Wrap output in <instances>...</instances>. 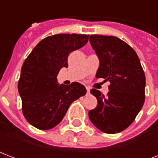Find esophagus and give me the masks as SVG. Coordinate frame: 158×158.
Listing matches in <instances>:
<instances>
[{
	"label": "esophagus",
	"mask_w": 158,
	"mask_h": 158,
	"mask_svg": "<svg viewBox=\"0 0 158 158\" xmlns=\"http://www.w3.org/2000/svg\"><path fill=\"white\" fill-rule=\"evenodd\" d=\"M86 89H87V93L89 94V91H90V88L89 86H86Z\"/></svg>",
	"instance_id": "obj_1"
}]
</instances>
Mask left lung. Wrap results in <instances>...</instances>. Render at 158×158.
<instances>
[{"label":"left lung","mask_w":158,"mask_h":158,"mask_svg":"<svg viewBox=\"0 0 158 158\" xmlns=\"http://www.w3.org/2000/svg\"><path fill=\"white\" fill-rule=\"evenodd\" d=\"M89 42L100 62L96 78L110 83L107 96L90 90L98 106L89 111V119L102 132L120 133L131 125L144 103V72L135 51L120 38L91 35Z\"/></svg>","instance_id":"obj_1"}]
</instances>
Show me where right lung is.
<instances>
[{"label":"right lung","mask_w":158,"mask_h":158,"mask_svg":"<svg viewBox=\"0 0 158 158\" xmlns=\"http://www.w3.org/2000/svg\"><path fill=\"white\" fill-rule=\"evenodd\" d=\"M86 34H56L44 38L23 62L18 83L22 111L30 125L50 130L59 124L70 104L86 94L79 83L69 85L57 82L61 68L68 67V56L89 41Z\"/></svg>","instance_id":"add662e5"}]
</instances>
